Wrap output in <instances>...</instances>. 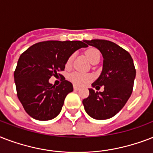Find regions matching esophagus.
I'll list each match as a JSON object with an SVG mask.
<instances>
[{
    "instance_id": "obj_1",
    "label": "esophagus",
    "mask_w": 153,
    "mask_h": 153,
    "mask_svg": "<svg viewBox=\"0 0 153 153\" xmlns=\"http://www.w3.org/2000/svg\"><path fill=\"white\" fill-rule=\"evenodd\" d=\"M74 90L75 91H79V90H80V88H79V87H78L77 86H74Z\"/></svg>"
}]
</instances>
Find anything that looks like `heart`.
<instances>
[{
	"mask_svg": "<svg viewBox=\"0 0 153 153\" xmlns=\"http://www.w3.org/2000/svg\"><path fill=\"white\" fill-rule=\"evenodd\" d=\"M86 55L87 59L90 60L91 63H93L96 60L100 59V52L98 49L96 48H89L86 50ZM74 55H71L67 61V67H70L72 63ZM93 77L91 74H82L79 72H73L69 75V79L76 86H84L92 80Z\"/></svg>",
	"mask_w": 153,
	"mask_h": 153,
	"instance_id": "b5f03b06",
	"label": "heart"
}]
</instances>
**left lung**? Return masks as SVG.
I'll return each mask as SVG.
<instances>
[{"instance_id":"1","label":"left lung","mask_w":153,"mask_h":153,"mask_svg":"<svg viewBox=\"0 0 153 153\" xmlns=\"http://www.w3.org/2000/svg\"><path fill=\"white\" fill-rule=\"evenodd\" d=\"M94 47L103 57L102 71L92 83L97 89L104 86L103 92L89 89L88 98L82 101L86 114L96 120H106L115 116L130 98L136 70L130 54L111 41L104 39L84 40Z\"/></svg>"}]
</instances>
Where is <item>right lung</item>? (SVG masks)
<instances>
[{"label": "right lung", "instance_id": "obj_1", "mask_svg": "<svg viewBox=\"0 0 153 153\" xmlns=\"http://www.w3.org/2000/svg\"><path fill=\"white\" fill-rule=\"evenodd\" d=\"M86 47L82 41L50 40L37 43L21 54L14 79L18 98L32 118L49 121L59 114L73 85L64 78L59 86H53L49 79L64 70L74 51Z\"/></svg>", "mask_w": 153, "mask_h": 153}]
</instances>
